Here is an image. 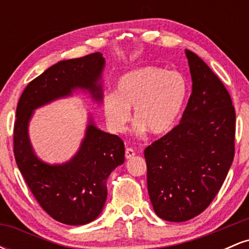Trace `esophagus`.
Here are the masks:
<instances>
[{
    "label": "esophagus",
    "mask_w": 249,
    "mask_h": 249,
    "mask_svg": "<svg viewBox=\"0 0 249 249\" xmlns=\"http://www.w3.org/2000/svg\"><path fill=\"white\" fill-rule=\"evenodd\" d=\"M134 156H136V152H134L132 148H128V147H127L126 150H125V158H126V159L133 158Z\"/></svg>",
    "instance_id": "obj_1"
}]
</instances>
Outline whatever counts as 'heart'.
Returning a JSON list of instances; mask_svg holds the SVG:
<instances>
[{
	"label": "heart",
	"instance_id": "heart-1",
	"mask_svg": "<svg viewBox=\"0 0 249 249\" xmlns=\"http://www.w3.org/2000/svg\"><path fill=\"white\" fill-rule=\"evenodd\" d=\"M187 82L177 71L158 67H142L119 78L116 92L103 97L102 107L111 131L126 130L133 107L134 132L138 136L164 134L173 127L187 97Z\"/></svg>",
	"mask_w": 249,
	"mask_h": 249
}]
</instances>
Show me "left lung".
Here are the masks:
<instances>
[{
	"label": "left lung",
	"mask_w": 249,
	"mask_h": 249,
	"mask_svg": "<svg viewBox=\"0 0 249 249\" xmlns=\"http://www.w3.org/2000/svg\"><path fill=\"white\" fill-rule=\"evenodd\" d=\"M192 93L179 125L144 151L154 212L182 222L210 206L234 158L235 111L221 81L198 55L185 50Z\"/></svg>",
	"instance_id": "1"
}]
</instances>
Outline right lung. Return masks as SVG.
Masks as SVG:
<instances>
[{"label": "right lung", "instance_id": "add662e5", "mask_svg": "<svg viewBox=\"0 0 249 249\" xmlns=\"http://www.w3.org/2000/svg\"><path fill=\"white\" fill-rule=\"evenodd\" d=\"M105 58L95 53L81 58L63 59L27 85L16 108L14 153L16 164L41 207L65 225L93 221L102 213L107 196V181L125 159L124 142L102 131L89 115L81 145L62 164H49L37 156L29 138L35 110L82 91L93 102L103 99Z\"/></svg>", "mask_w": 249, "mask_h": 249}]
</instances>
